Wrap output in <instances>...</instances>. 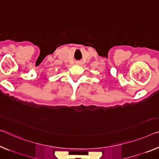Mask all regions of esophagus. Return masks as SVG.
I'll list each match as a JSON object with an SVG mask.
<instances>
[{"label":"esophagus","mask_w":159,"mask_h":159,"mask_svg":"<svg viewBox=\"0 0 159 159\" xmlns=\"http://www.w3.org/2000/svg\"><path fill=\"white\" fill-rule=\"evenodd\" d=\"M75 63H76L77 65H80V64H81V62H80V61H76Z\"/></svg>","instance_id":"1"}]
</instances>
